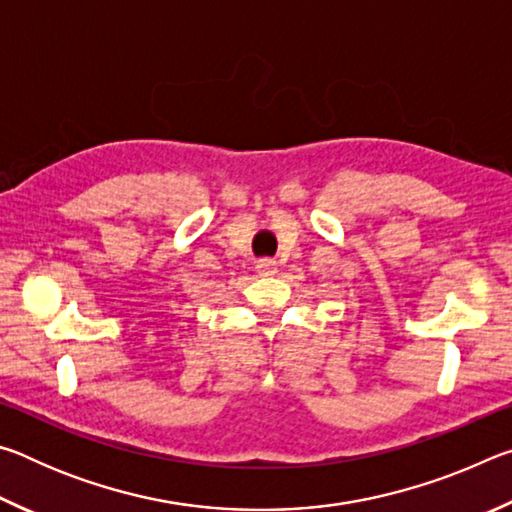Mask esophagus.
<instances>
[{
  "instance_id": "obj_1",
  "label": "esophagus",
  "mask_w": 512,
  "mask_h": 512,
  "mask_svg": "<svg viewBox=\"0 0 512 512\" xmlns=\"http://www.w3.org/2000/svg\"><path fill=\"white\" fill-rule=\"evenodd\" d=\"M257 271L262 273V275L275 273V259H259V262H257Z\"/></svg>"
}]
</instances>
